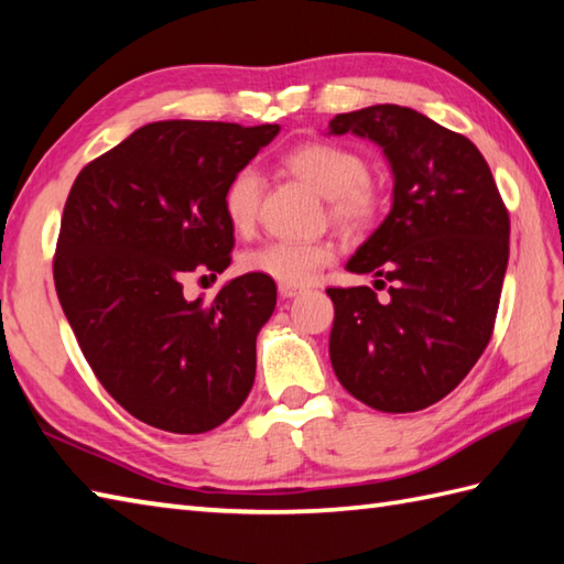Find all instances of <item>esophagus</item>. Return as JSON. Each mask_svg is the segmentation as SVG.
I'll return each mask as SVG.
<instances>
[{
  "label": "esophagus",
  "instance_id": "obj_1",
  "mask_svg": "<svg viewBox=\"0 0 564 564\" xmlns=\"http://www.w3.org/2000/svg\"><path fill=\"white\" fill-rule=\"evenodd\" d=\"M279 293H281V297H295V295H303V293H305V289H303V285L279 283Z\"/></svg>",
  "mask_w": 564,
  "mask_h": 564
}]
</instances>
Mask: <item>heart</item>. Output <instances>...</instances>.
<instances>
[{"label":"heart","instance_id":"1","mask_svg":"<svg viewBox=\"0 0 564 564\" xmlns=\"http://www.w3.org/2000/svg\"><path fill=\"white\" fill-rule=\"evenodd\" d=\"M289 170L329 198V215L344 230H364L380 210L378 191L368 182V162L356 150L337 142H303L285 158ZM261 176L257 170L237 172L225 188V218L237 232H247L257 223ZM334 251L322 242H269L247 251L239 267L247 273L267 275L275 283L303 285L332 261Z\"/></svg>","mask_w":564,"mask_h":564}]
</instances>
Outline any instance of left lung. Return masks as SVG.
<instances>
[{"instance_id": "8db88e82", "label": "left lung", "mask_w": 564, "mask_h": 564, "mask_svg": "<svg viewBox=\"0 0 564 564\" xmlns=\"http://www.w3.org/2000/svg\"><path fill=\"white\" fill-rule=\"evenodd\" d=\"M344 133L382 148L394 186L388 218L346 263L388 297L327 289L332 368L373 410L419 412L460 386L492 337L509 213L480 150L424 113L368 106L332 118L329 135Z\"/></svg>"}]
</instances>
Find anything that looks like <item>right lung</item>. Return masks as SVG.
I'll return each mask as SVG.
<instances>
[{
  "instance_id": "right-lung-1",
  "label": "right lung",
  "mask_w": 564,
  "mask_h": 564,
  "mask_svg": "<svg viewBox=\"0 0 564 564\" xmlns=\"http://www.w3.org/2000/svg\"><path fill=\"white\" fill-rule=\"evenodd\" d=\"M279 130L148 123L69 188L53 259L59 305L106 392L154 429L206 434L254 386L273 279L237 275L213 303L186 301L182 281L230 267L225 188Z\"/></svg>"
}]
</instances>
